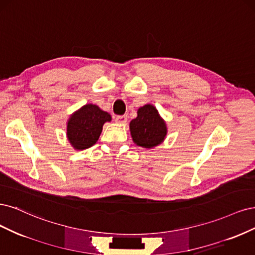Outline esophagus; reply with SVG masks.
<instances>
[{
    "mask_svg": "<svg viewBox=\"0 0 255 255\" xmlns=\"http://www.w3.org/2000/svg\"><path fill=\"white\" fill-rule=\"evenodd\" d=\"M116 122L119 124H125L127 122V116H119L116 118Z\"/></svg>",
    "mask_w": 255,
    "mask_h": 255,
    "instance_id": "esophagus-1",
    "label": "esophagus"
}]
</instances>
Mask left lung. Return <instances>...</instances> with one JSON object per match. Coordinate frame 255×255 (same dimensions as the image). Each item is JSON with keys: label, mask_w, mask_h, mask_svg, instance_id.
<instances>
[{"label": "left lung", "mask_w": 255, "mask_h": 255, "mask_svg": "<svg viewBox=\"0 0 255 255\" xmlns=\"http://www.w3.org/2000/svg\"><path fill=\"white\" fill-rule=\"evenodd\" d=\"M130 133L133 142L144 148H153L161 144L167 133L165 122L155 107L147 104L137 110V117L130 122Z\"/></svg>", "instance_id": "obj_1"}]
</instances>
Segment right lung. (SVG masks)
<instances>
[{"instance_id":"1","label":"right lung","mask_w":255,"mask_h":255,"mask_svg":"<svg viewBox=\"0 0 255 255\" xmlns=\"http://www.w3.org/2000/svg\"><path fill=\"white\" fill-rule=\"evenodd\" d=\"M111 116L100 107L92 104L85 105L70 117L67 125L69 142L77 150H84L93 146L100 137L106 122Z\"/></svg>"}]
</instances>
